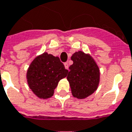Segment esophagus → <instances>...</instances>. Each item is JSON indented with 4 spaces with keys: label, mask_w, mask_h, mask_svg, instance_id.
<instances>
[{
    "label": "esophagus",
    "mask_w": 132,
    "mask_h": 132,
    "mask_svg": "<svg viewBox=\"0 0 132 132\" xmlns=\"http://www.w3.org/2000/svg\"><path fill=\"white\" fill-rule=\"evenodd\" d=\"M64 66H65L66 69H69V64H68V63H64Z\"/></svg>",
    "instance_id": "34e87169"
}]
</instances>
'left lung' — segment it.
Here are the masks:
<instances>
[{
    "label": "left lung",
    "instance_id": "obj_1",
    "mask_svg": "<svg viewBox=\"0 0 132 132\" xmlns=\"http://www.w3.org/2000/svg\"><path fill=\"white\" fill-rule=\"evenodd\" d=\"M71 59L73 64L69 66L67 80L73 97L84 99L98 88L100 70L94 58L81 51H76Z\"/></svg>",
    "mask_w": 132,
    "mask_h": 132
}]
</instances>
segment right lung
<instances>
[{
    "label": "right lung",
    "mask_w": 132,
    "mask_h": 132,
    "mask_svg": "<svg viewBox=\"0 0 132 132\" xmlns=\"http://www.w3.org/2000/svg\"><path fill=\"white\" fill-rule=\"evenodd\" d=\"M67 73L59 57L44 52L36 57L28 67V85L38 98H51L59 81L66 77Z\"/></svg>",
    "instance_id": "add662e5"
}]
</instances>
